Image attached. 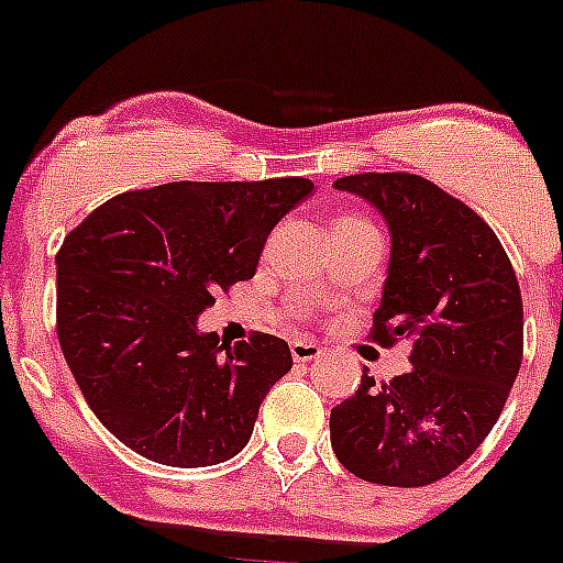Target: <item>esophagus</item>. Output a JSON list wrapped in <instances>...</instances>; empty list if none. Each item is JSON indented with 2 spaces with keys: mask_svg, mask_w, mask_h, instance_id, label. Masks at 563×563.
<instances>
[{
  "mask_svg": "<svg viewBox=\"0 0 563 563\" xmlns=\"http://www.w3.org/2000/svg\"><path fill=\"white\" fill-rule=\"evenodd\" d=\"M290 352L296 363H312V360L321 357L323 349L316 343V340H292Z\"/></svg>",
  "mask_w": 563,
  "mask_h": 563,
  "instance_id": "obj_1",
  "label": "esophagus"
}]
</instances>
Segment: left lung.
<instances>
[{
	"label": "left lung",
	"mask_w": 563,
	"mask_h": 563,
	"mask_svg": "<svg viewBox=\"0 0 563 563\" xmlns=\"http://www.w3.org/2000/svg\"><path fill=\"white\" fill-rule=\"evenodd\" d=\"M383 214L388 276L374 340H410L407 374L374 383L329 416L338 461L379 486H430L497 424L522 365V296L497 234L466 203L410 173L334 180Z\"/></svg>",
	"instance_id": "left-lung-1"
}]
</instances>
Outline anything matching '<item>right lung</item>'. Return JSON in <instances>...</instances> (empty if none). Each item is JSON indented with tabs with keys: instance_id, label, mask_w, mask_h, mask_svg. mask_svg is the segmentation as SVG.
I'll return each mask as SVG.
<instances>
[{
	"instance_id": "1",
	"label": "right lung",
	"mask_w": 563,
	"mask_h": 563,
	"mask_svg": "<svg viewBox=\"0 0 563 563\" xmlns=\"http://www.w3.org/2000/svg\"><path fill=\"white\" fill-rule=\"evenodd\" d=\"M307 178L175 180L106 200L64 240L58 340L82 399L128 450L164 466L231 461L267 390L292 368L273 334L200 332L214 292L254 278Z\"/></svg>"
}]
</instances>
